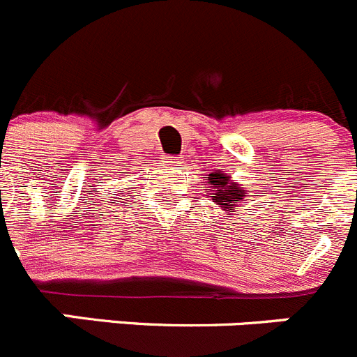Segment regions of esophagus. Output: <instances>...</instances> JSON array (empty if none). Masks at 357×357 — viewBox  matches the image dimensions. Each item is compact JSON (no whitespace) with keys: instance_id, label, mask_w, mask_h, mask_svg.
<instances>
[{"instance_id":"obj_1","label":"esophagus","mask_w":357,"mask_h":357,"mask_svg":"<svg viewBox=\"0 0 357 357\" xmlns=\"http://www.w3.org/2000/svg\"><path fill=\"white\" fill-rule=\"evenodd\" d=\"M166 166H168V168H172V169H175L176 166H181V161H178L176 158H168V159H166Z\"/></svg>"}]
</instances>
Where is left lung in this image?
Segmentation results:
<instances>
[{
	"instance_id": "1",
	"label": "left lung",
	"mask_w": 357,
	"mask_h": 357,
	"mask_svg": "<svg viewBox=\"0 0 357 357\" xmlns=\"http://www.w3.org/2000/svg\"><path fill=\"white\" fill-rule=\"evenodd\" d=\"M208 181L212 182V199L217 205L222 206L224 210L231 212L235 208V203L243 199L242 189L238 188V184H231L229 182V176L224 175L220 172H213L208 175ZM210 191V189H208Z\"/></svg>"
}]
</instances>
